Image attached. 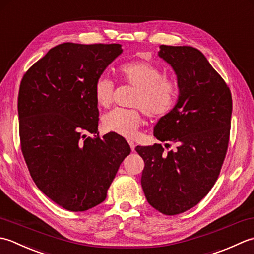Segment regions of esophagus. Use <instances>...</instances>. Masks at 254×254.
Segmentation results:
<instances>
[{"instance_id": "1", "label": "esophagus", "mask_w": 254, "mask_h": 254, "mask_svg": "<svg viewBox=\"0 0 254 254\" xmlns=\"http://www.w3.org/2000/svg\"><path fill=\"white\" fill-rule=\"evenodd\" d=\"M128 143H129V146H130V149H131V151H134V142L133 141H131V140H128Z\"/></svg>"}]
</instances>
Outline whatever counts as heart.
Wrapping results in <instances>:
<instances>
[{
  "mask_svg": "<svg viewBox=\"0 0 254 254\" xmlns=\"http://www.w3.org/2000/svg\"><path fill=\"white\" fill-rule=\"evenodd\" d=\"M123 82L137 87L131 100L133 108H114L102 118L106 131L133 138L143 121V111L153 118H162L173 111L179 98V84L165 76L159 66L144 60L126 62L117 70ZM114 84L110 77L96 80L93 94L98 106L108 107L113 102Z\"/></svg>",
  "mask_w": 254,
  "mask_h": 254,
  "instance_id": "obj_1",
  "label": "heart"
}]
</instances>
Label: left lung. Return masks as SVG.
I'll use <instances>...</instances> for the list:
<instances>
[{
    "label": "left lung",
    "instance_id": "1",
    "mask_svg": "<svg viewBox=\"0 0 254 254\" xmlns=\"http://www.w3.org/2000/svg\"><path fill=\"white\" fill-rule=\"evenodd\" d=\"M159 56L178 76L179 101L160 118L154 137L177 144L164 153L161 143L136 147L143 161L141 186L160 213L179 215L208 194L228 149L232 112L230 89L198 49L160 46Z\"/></svg>",
    "mask_w": 254,
    "mask_h": 254
}]
</instances>
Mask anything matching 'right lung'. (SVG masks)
Wrapping results in <instances>:
<instances>
[{
    "instance_id": "obj_1",
    "label": "right lung",
    "mask_w": 254,
    "mask_h": 254,
    "mask_svg": "<svg viewBox=\"0 0 254 254\" xmlns=\"http://www.w3.org/2000/svg\"><path fill=\"white\" fill-rule=\"evenodd\" d=\"M122 51L120 44H61L20 81L17 107L25 162L37 188L66 210L101 204L131 151L120 134L98 136L93 94L96 80Z\"/></svg>"
}]
</instances>
